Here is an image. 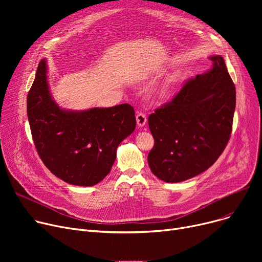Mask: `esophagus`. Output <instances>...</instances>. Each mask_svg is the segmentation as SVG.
I'll return each instance as SVG.
<instances>
[{"mask_svg": "<svg viewBox=\"0 0 262 262\" xmlns=\"http://www.w3.org/2000/svg\"><path fill=\"white\" fill-rule=\"evenodd\" d=\"M136 120H137V124H138V126L142 127L143 125H145V123H146V116L143 113H138L136 115Z\"/></svg>", "mask_w": 262, "mask_h": 262, "instance_id": "esophagus-1", "label": "esophagus"}]
</instances>
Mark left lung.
<instances>
[{
	"instance_id": "8db88e82",
	"label": "left lung",
	"mask_w": 262,
	"mask_h": 262,
	"mask_svg": "<svg viewBox=\"0 0 262 262\" xmlns=\"http://www.w3.org/2000/svg\"><path fill=\"white\" fill-rule=\"evenodd\" d=\"M208 71L187 80L174 98L148 116L154 146L147 162L155 176L180 183L207 170L231 135L236 88L222 56Z\"/></svg>"
}]
</instances>
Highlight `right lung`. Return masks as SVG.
Segmentation results:
<instances>
[{
	"label": "right lung",
	"mask_w": 262,
	"mask_h": 262,
	"mask_svg": "<svg viewBox=\"0 0 262 262\" xmlns=\"http://www.w3.org/2000/svg\"><path fill=\"white\" fill-rule=\"evenodd\" d=\"M47 79L42 59L26 107L37 153L45 166L68 184H99L112 170L118 145L135 130V110L129 104H121L68 112L51 98Z\"/></svg>",
	"instance_id": "obj_1"
}]
</instances>
